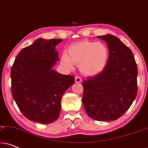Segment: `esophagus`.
Wrapping results in <instances>:
<instances>
[{"label": "esophagus", "mask_w": 148, "mask_h": 148, "mask_svg": "<svg viewBox=\"0 0 148 148\" xmlns=\"http://www.w3.org/2000/svg\"><path fill=\"white\" fill-rule=\"evenodd\" d=\"M75 80L76 83H81L82 82V78H81L80 77H79V76H76L75 77Z\"/></svg>", "instance_id": "34e87169"}]
</instances>
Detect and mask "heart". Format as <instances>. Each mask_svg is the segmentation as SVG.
<instances>
[{"instance_id": "heart-1", "label": "heart", "mask_w": 148, "mask_h": 148, "mask_svg": "<svg viewBox=\"0 0 148 148\" xmlns=\"http://www.w3.org/2000/svg\"><path fill=\"white\" fill-rule=\"evenodd\" d=\"M109 58V49L102 42L82 41L72 44L68 48L66 55L60 58L62 65L69 70L73 64L86 76H95L106 67Z\"/></svg>"}]
</instances>
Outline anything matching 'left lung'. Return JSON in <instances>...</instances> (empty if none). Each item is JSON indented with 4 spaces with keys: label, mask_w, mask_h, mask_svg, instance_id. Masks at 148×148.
Segmentation results:
<instances>
[{
    "label": "left lung",
    "mask_w": 148,
    "mask_h": 148,
    "mask_svg": "<svg viewBox=\"0 0 148 148\" xmlns=\"http://www.w3.org/2000/svg\"><path fill=\"white\" fill-rule=\"evenodd\" d=\"M109 49L106 67L83 82L82 102L90 118L115 121L129 108L137 94V67L133 52L116 36H98Z\"/></svg>",
    "instance_id": "8db88e82"
}]
</instances>
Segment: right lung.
I'll list each match as a JSON object with an SVG mask.
<instances>
[{"mask_svg":"<svg viewBox=\"0 0 148 148\" xmlns=\"http://www.w3.org/2000/svg\"><path fill=\"white\" fill-rule=\"evenodd\" d=\"M62 39L38 38L17 54L11 71V93L27 119L49 124L58 118L65 91L75 83L73 75L52 69L59 60L55 47Z\"/></svg>","mask_w":148,"mask_h":148,"instance_id":"1","label":"right lung"}]
</instances>
